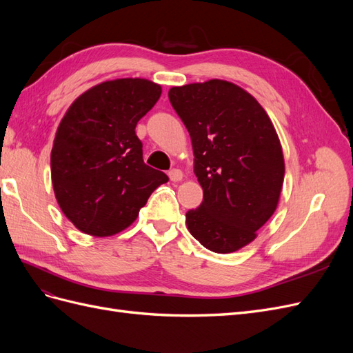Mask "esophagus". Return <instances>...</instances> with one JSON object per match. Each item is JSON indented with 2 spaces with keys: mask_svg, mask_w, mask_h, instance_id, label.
Wrapping results in <instances>:
<instances>
[{
  "mask_svg": "<svg viewBox=\"0 0 353 353\" xmlns=\"http://www.w3.org/2000/svg\"><path fill=\"white\" fill-rule=\"evenodd\" d=\"M169 178L170 181H174V183H178V181H183L184 172L181 169H172L169 170Z\"/></svg>",
  "mask_w": 353,
  "mask_h": 353,
  "instance_id": "34e87169",
  "label": "esophagus"
}]
</instances>
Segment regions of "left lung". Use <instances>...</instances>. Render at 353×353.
Wrapping results in <instances>:
<instances>
[{
    "mask_svg": "<svg viewBox=\"0 0 353 353\" xmlns=\"http://www.w3.org/2000/svg\"><path fill=\"white\" fill-rule=\"evenodd\" d=\"M169 100L188 130L203 188L187 228L212 252H237L279 206L285 172L279 134L258 100L228 81L172 87Z\"/></svg>",
    "mask_w": 353,
    "mask_h": 353,
    "instance_id": "8db88e82",
    "label": "left lung"
}]
</instances>
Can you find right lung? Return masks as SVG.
Masks as SVG:
<instances>
[{
  "label": "right lung",
  "mask_w": 353,
  "mask_h": 353,
  "mask_svg": "<svg viewBox=\"0 0 353 353\" xmlns=\"http://www.w3.org/2000/svg\"><path fill=\"white\" fill-rule=\"evenodd\" d=\"M162 87L143 78L101 82L74 100L57 128L51 183L61 212L79 231L109 237L137 219L169 178L143 160L135 134Z\"/></svg>",
  "instance_id": "right-lung-1"
}]
</instances>
